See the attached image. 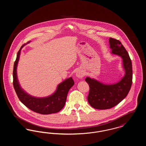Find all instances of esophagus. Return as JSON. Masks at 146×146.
<instances>
[{
    "instance_id": "34e87169",
    "label": "esophagus",
    "mask_w": 146,
    "mask_h": 146,
    "mask_svg": "<svg viewBox=\"0 0 146 146\" xmlns=\"http://www.w3.org/2000/svg\"><path fill=\"white\" fill-rule=\"evenodd\" d=\"M76 76L78 78H82L84 76V74L80 71H78L76 73Z\"/></svg>"
}]
</instances>
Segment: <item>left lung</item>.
Listing matches in <instances>:
<instances>
[{
	"mask_svg": "<svg viewBox=\"0 0 146 146\" xmlns=\"http://www.w3.org/2000/svg\"><path fill=\"white\" fill-rule=\"evenodd\" d=\"M109 42L111 53L123 58L125 74L120 82L112 85L104 84L89 77L85 79L90 88L88 102L98 110L110 109L119 104L126 97L132 85V63L128 52L119 40L110 38Z\"/></svg>",
	"mask_w": 146,
	"mask_h": 146,
	"instance_id": "8db88e82",
	"label": "left lung"
}]
</instances>
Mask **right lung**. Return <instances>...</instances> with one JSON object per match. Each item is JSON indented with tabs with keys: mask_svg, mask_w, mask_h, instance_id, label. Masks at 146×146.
Segmentation results:
<instances>
[{
	"mask_svg": "<svg viewBox=\"0 0 146 146\" xmlns=\"http://www.w3.org/2000/svg\"><path fill=\"white\" fill-rule=\"evenodd\" d=\"M25 45V44H24ZM21 46L17 52L13 70V85L15 92L21 102L29 110L42 114H49L61 111L66 104L67 96L70 89L74 84V80L70 77L60 84L55 92L49 97L36 98L29 95L21 89L19 83L16 69L19 60Z\"/></svg>",
	"mask_w": 146,
	"mask_h": 146,
	"instance_id": "1",
	"label": "right lung"
}]
</instances>
